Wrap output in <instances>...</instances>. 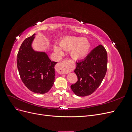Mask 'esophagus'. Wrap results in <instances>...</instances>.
<instances>
[{
    "label": "esophagus",
    "mask_w": 132,
    "mask_h": 132,
    "mask_svg": "<svg viewBox=\"0 0 132 132\" xmlns=\"http://www.w3.org/2000/svg\"><path fill=\"white\" fill-rule=\"evenodd\" d=\"M68 65V61H65L59 62L55 66V70L60 74H67L69 71Z\"/></svg>",
    "instance_id": "34e87169"
}]
</instances>
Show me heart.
Wrapping results in <instances>:
<instances>
[{
  "label": "heart",
  "mask_w": 132,
  "mask_h": 132,
  "mask_svg": "<svg viewBox=\"0 0 132 132\" xmlns=\"http://www.w3.org/2000/svg\"><path fill=\"white\" fill-rule=\"evenodd\" d=\"M61 48L70 51V56L74 60H80L85 57L90 48L88 39L80 37H70L64 38L59 43ZM54 50L58 55L62 54V51L57 46L54 47Z\"/></svg>",
  "instance_id": "obj_1"
}]
</instances>
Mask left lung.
Segmentation results:
<instances>
[{
	"mask_svg": "<svg viewBox=\"0 0 132 132\" xmlns=\"http://www.w3.org/2000/svg\"><path fill=\"white\" fill-rule=\"evenodd\" d=\"M107 69V53L105 47H95L86 57L77 62L74 70L78 81L70 86L71 89L78 96H85L93 94L101 84Z\"/></svg>",
	"mask_w": 132,
	"mask_h": 132,
	"instance_id": "obj_1",
	"label": "left lung"
}]
</instances>
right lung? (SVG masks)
<instances>
[{
  "mask_svg": "<svg viewBox=\"0 0 132 132\" xmlns=\"http://www.w3.org/2000/svg\"><path fill=\"white\" fill-rule=\"evenodd\" d=\"M35 34L26 38L17 55V67L20 77L30 91L37 94L48 92L55 80L54 65L45 52L35 51L31 44Z\"/></svg>",
  "mask_w": 132,
  "mask_h": 132,
  "instance_id": "obj_1",
  "label": "right lung"
}]
</instances>
